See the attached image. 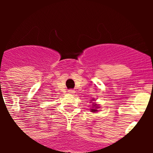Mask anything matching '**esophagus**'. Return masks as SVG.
Returning <instances> with one entry per match:
<instances>
[{
    "instance_id": "esophagus-1",
    "label": "esophagus",
    "mask_w": 153,
    "mask_h": 153,
    "mask_svg": "<svg viewBox=\"0 0 153 153\" xmlns=\"http://www.w3.org/2000/svg\"><path fill=\"white\" fill-rule=\"evenodd\" d=\"M68 93H70V94H74V93H75V91L74 90H69Z\"/></svg>"
}]
</instances>
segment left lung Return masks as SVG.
I'll return each mask as SVG.
<instances>
[{"instance_id":"obj_1","label":"left lung","mask_w":153,"mask_h":153,"mask_svg":"<svg viewBox=\"0 0 153 153\" xmlns=\"http://www.w3.org/2000/svg\"><path fill=\"white\" fill-rule=\"evenodd\" d=\"M93 106H97V104H94ZM97 108H98V107H97V106H95V107L93 108V109H91V112H93V113H95V112H97Z\"/></svg>"}]
</instances>
